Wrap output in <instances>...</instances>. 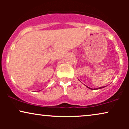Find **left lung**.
Wrapping results in <instances>:
<instances>
[{"label":"left lung","mask_w":129,"mask_h":129,"mask_svg":"<svg viewBox=\"0 0 129 129\" xmlns=\"http://www.w3.org/2000/svg\"><path fill=\"white\" fill-rule=\"evenodd\" d=\"M86 87H87V86H86ZM87 88H90V89H91V90H93V89H92V88H90V87H87ZM104 88V87H100V88H98V89H101V88Z\"/></svg>","instance_id":"obj_1"}]
</instances>
